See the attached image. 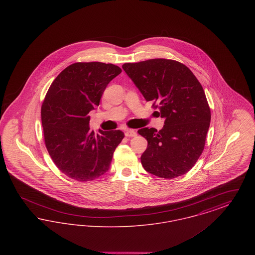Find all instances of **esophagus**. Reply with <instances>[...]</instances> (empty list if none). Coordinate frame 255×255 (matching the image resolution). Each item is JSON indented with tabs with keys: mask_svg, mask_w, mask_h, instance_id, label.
<instances>
[{
	"mask_svg": "<svg viewBox=\"0 0 255 255\" xmlns=\"http://www.w3.org/2000/svg\"><path fill=\"white\" fill-rule=\"evenodd\" d=\"M125 135H126L127 137H133V136L136 135V133H135V131H133L132 129H129V130H127V131L125 132Z\"/></svg>",
	"mask_w": 255,
	"mask_h": 255,
	"instance_id": "1",
	"label": "esophagus"
}]
</instances>
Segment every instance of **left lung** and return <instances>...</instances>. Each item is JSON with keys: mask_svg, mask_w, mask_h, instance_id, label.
<instances>
[{"mask_svg": "<svg viewBox=\"0 0 255 255\" xmlns=\"http://www.w3.org/2000/svg\"><path fill=\"white\" fill-rule=\"evenodd\" d=\"M122 69L165 120L159 131H137L148 142L140 158L143 168L164 179L187 173L204 151L211 120L201 83L185 65L171 59L125 63Z\"/></svg>", "mask_w": 255, "mask_h": 255, "instance_id": "8db88e82", "label": "left lung"}]
</instances>
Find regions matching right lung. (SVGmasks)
<instances>
[{
  "label": "right lung",
  "mask_w": 255,
  "mask_h": 255,
  "mask_svg": "<svg viewBox=\"0 0 255 255\" xmlns=\"http://www.w3.org/2000/svg\"><path fill=\"white\" fill-rule=\"evenodd\" d=\"M122 73L113 64L77 62L53 80L41 108L44 139L49 156L67 177L94 181L109 170L113 154L122 142L121 130L95 133L88 116L99 105L110 81Z\"/></svg>",
  "instance_id": "right-lung-1"
}]
</instances>
